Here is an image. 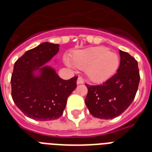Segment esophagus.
Listing matches in <instances>:
<instances>
[{"label": "esophagus", "instance_id": "esophagus-1", "mask_svg": "<svg viewBox=\"0 0 152 152\" xmlns=\"http://www.w3.org/2000/svg\"><path fill=\"white\" fill-rule=\"evenodd\" d=\"M77 84H81V83H83V80L81 77H78V79H77Z\"/></svg>", "mask_w": 152, "mask_h": 152}]
</instances>
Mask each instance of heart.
<instances>
[{
    "mask_svg": "<svg viewBox=\"0 0 152 152\" xmlns=\"http://www.w3.org/2000/svg\"><path fill=\"white\" fill-rule=\"evenodd\" d=\"M72 61L79 69H85L88 79L95 83H102L111 78L119 66L118 55L102 46L76 51L72 57ZM65 62L72 66L69 60H65Z\"/></svg>",
    "mask_w": 152,
    "mask_h": 152,
    "instance_id": "1",
    "label": "heart"
}]
</instances>
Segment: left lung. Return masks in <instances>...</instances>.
Returning <instances> with one entry per match:
<instances>
[{
	"label": "left lung",
	"instance_id": "8db88e82",
	"mask_svg": "<svg viewBox=\"0 0 152 152\" xmlns=\"http://www.w3.org/2000/svg\"><path fill=\"white\" fill-rule=\"evenodd\" d=\"M117 73L99 85H88L85 104L92 116L112 119L121 115L134 99L140 83L138 63L128 53L119 50Z\"/></svg>",
	"mask_w": 152,
	"mask_h": 152
}]
</instances>
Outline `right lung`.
<instances>
[{
	"mask_svg": "<svg viewBox=\"0 0 152 152\" xmlns=\"http://www.w3.org/2000/svg\"><path fill=\"white\" fill-rule=\"evenodd\" d=\"M59 46L43 42L27 50L14 64L12 97L18 108L34 120L60 118L67 99L76 88L77 76L64 80L53 68L46 65L59 51Z\"/></svg>",
	"mask_w": 152,
	"mask_h": 152,
	"instance_id": "1",
	"label": "right lung"
}]
</instances>
